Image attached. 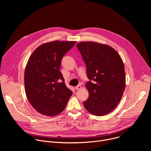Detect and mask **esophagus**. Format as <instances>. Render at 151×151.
<instances>
[{"mask_svg": "<svg viewBox=\"0 0 151 151\" xmlns=\"http://www.w3.org/2000/svg\"><path fill=\"white\" fill-rule=\"evenodd\" d=\"M81 89V85H78L76 87H75V90H79Z\"/></svg>", "mask_w": 151, "mask_h": 151, "instance_id": "obj_1", "label": "esophagus"}]
</instances>
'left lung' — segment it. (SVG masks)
Listing matches in <instances>:
<instances>
[{"instance_id": "1", "label": "left lung", "mask_w": 151, "mask_h": 151, "mask_svg": "<svg viewBox=\"0 0 151 151\" xmlns=\"http://www.w3.org/2000/svg\"><path fill=\"white\" fill-rule=\"evenodd\" d=\"M76 47L86 64L90 80L85 83L88 99L85 108L96 116L112 111L119 102L125 87L124 63L112 47L96 42H81Z\"/></svg>"}]
</instances>
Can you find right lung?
<instances>
[{"instance_id":"right-lung-1","label":"right lung","mask_w":151,"mask_h":151,"mask_svg":"<svg viewBox=\"0 0 151 151\" xmlns=\"http://www.w3.org/2000/svg\"><path fill=\"white\" fill-rule=\"evenodd\" d=\"M76 41L55 40L39 46L30 57L24 72L27 97L38 112L46 116L61 113L72 95L60 71L61 61Z\"/></svg>"}]
</instances>
